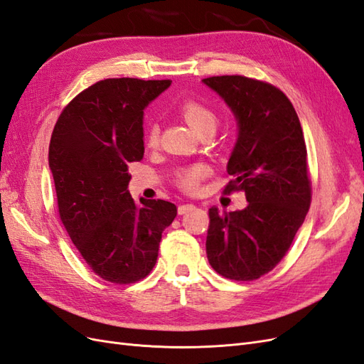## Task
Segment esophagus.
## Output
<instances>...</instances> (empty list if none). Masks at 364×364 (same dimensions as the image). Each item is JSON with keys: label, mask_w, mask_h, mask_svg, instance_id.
I'll list each match as a JSON object with an SVG mask.
<instances>
[{"label": "esophagus", "mask_w": 364, "mask_h": 364, "mask_svg": "<svg viewBox=\"0 0 364 364\" xmlns=\"http://www.w3.org/2000/svg\"><path fill=\"white\" fill-rule=\"evenodd\" d=\"M196 206L193 205V203H183V205H179V208H178V213L182 215V214H186V213H190V211H193Z\"/></svg>", "instance_id": "esophagus-1"}]
</instances>
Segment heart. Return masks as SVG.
<instances>
[{"label":"heart","instance_id":"1","mask_svg":"<svg viewBox=\"0 0 364 364\" xmlns=\"http://www.w3.org/2000/svg\"><path fill=\"white\" fill-rule=\"evenodd\" d=\"M178 111L199 135L205 134V132H213L218 119L215 109L196 97H188L182 100L178 106ZM159 124L156 121H151L144 132L146 146L149 149H156L159 144ZM209 173H211V170L203 162L186 165V167H181L176 171V183L186 193H196L200 188L203 179L208 178Z\"/></svg>","mask_w":364,"mask_h":364}]
</instances>
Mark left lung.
Returning a JSON list of instances; mask_svg holds the SVG:
<instances>
[{"instance_id": "1", "label": "left lung", "mask_w": 364, "mask_h": 364, "mask_svg": "<svg viewBox=\"0 0 364 364\" xmlns=\"http://www.w3.org/2000/svg\"><path fill=\"white\" fill-rule=\"evenodd\" d=\"M238 119V139L228 162L232 181L223 193L245 191L247 206L209 208L206 255L211 267L234 281H255L289 252L311 205L304 132L279 87L245 75L203 79Z\"/></svg>"}]
</instances>
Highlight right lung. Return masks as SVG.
<instances>
[{
    "instance_id": "add662e5",
    "label": "right lung",
    "mask_w": 364,
    "mask_h": 364,
    "mask_svg": "<svg viewBox=\"0 0 364 364\" xmlns=\"http://www.w3.org/2000/svg\"><path fill=\"white\" fill-rule=\"evenodd\" d=\"M171 80H100L63 107L53 129L48 164L63 228L91 270L134 284L155 267L162 230L178 208L132 199L129 164L144 156V107Z\"/></svg>"
}]
</instances>
